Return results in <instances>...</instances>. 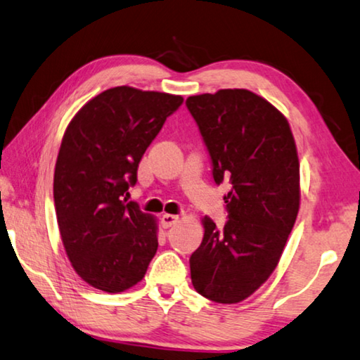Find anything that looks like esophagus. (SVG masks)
<instances>
[{"mask_svg": "<svg viewBox=\"0 0 360 360\" xmlns=\"http://www.w3.org/2000/svg\"><path fill=\"white\" fill-rule=\"evenodd\" d=\"M160 219H162V226L165 227V229H168V227L174 226L176 222H178L179 216H176V214H163Z\"/></svg>", "mask_w": 360, "mask_h": 360, "instance_id": "1", "label": "esophagus"}]
</instances>
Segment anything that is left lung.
Returning a JSON list of instances; mask_svg holds the SVG:
<instances>
[{"label": "left lung", "mask_w": 360, "mask_h": 360, "mask_svg": "<svg viewBox=\"0 0 360 360\" xmlns=\"http://www.w3.org/2000/svg\"><path fill=\"white\" fill-rule=\"evenodd\" d=\"M224 195L222 229L203 218V240L191 256L192 285L214 303H240L276 269L300 210V162L290 124L248 89L187 98Z\"/></svg>", "instance_id": "left-lung-1"}]
</instances>
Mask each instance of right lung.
I'll return each mask as SVG.
<instances>
[{"label":"right lung","instance_id":"right-lung-1","mask_svg":"<svg viewBox=\"0 0 360 360\" xmlns=\"http://www.w3.org/2000/svg\"><path fill=\"white\" fill-rule=\"evenodd\" d=\"M181 96L110 88L86 102L65 129L54 171V207L65 253L91 287L124 292L157 253V219L134 202L142 155Z\"/></svg>","mask_w":360,"mask_h":360}]
</instances>
